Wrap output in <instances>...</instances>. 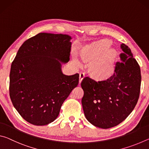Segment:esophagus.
I'll return each mask as SVG.
<instances>
[{"instance_id": "1", "label": "esophagus", "mask_w": 149, "mask_h": 149, "mask_svg": "<svg viewBox=\"0 0 149 149\" xmlns=\"http://www.w3.org/2000/svg\"><path fill=\"white\" fill-rule=\"evenodd\" d=\"M84 77H85V74H84V73H82V72L80 73V74H79V84H81V82L82 81V80L84 78Z\"/></svg>"}]
</instances>
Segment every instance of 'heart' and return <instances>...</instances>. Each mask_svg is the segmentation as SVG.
Listing matches in <instances>:
<instances>
[{"mask_svg": "<svg viewBox=\"0 0 149 149\" xmlns=\"http://www.w3.org/2000/svg\"><path fill=\"white\" fill-rule=\"evenodd\" d=\"M107 48V45L106 43L102 42L99 47L97 48L95 51L90 54H87L84 56L85 58H89L91 56H96V55L99 54L100 53L104 52ZM75 63L77 65H80L81 62L78 60H75ZM113 62H114V55L112 50H110L108 52L107 56H105L102 58L95 60L91 64L90 70L91 72L96 75H107L112 72L113 70Z\"/></svg>", "mask_w": 149, "mask_h": 149, "instance_id": "1", "label": "heart"}]
</instances>
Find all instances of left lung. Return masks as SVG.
Returning a JSON list of instances; mask_svg holds the SVG:
<instances>
[{
    "label": "left lung",
    "instance_id": "8db88e82",
    "mask_svg": "<svg viewBox=\"0 0 149 149\" xmlns=\"http://www.w3.org/2000/svg\"><path fill=\"white\" fill-rule=\"evenodd\" d=\"M121 62L116 64L114 74L108 79L95 81L89 77L81 85L84 91L81 103L85 118L93 125L102 129L122 122L137 104L141 75L139 65L131 49L122 43Z\"/></svg>",
    "mask_w": 149,
    "mask_h": 149
}]
</instances>
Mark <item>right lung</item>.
<instances>
[{
    "label": "right lung",
    "instance_id": "right-lung-1",
    "mask_svg": "<svg viewBox=\"0 0 149 149\" xmlns=\"http://www.w3.org/2000/svg\"><path fill=\"white\" fill-rule=\"evenodd\" d=\"M72 37L40 33L25 41L11 65L10 97L27 122L45 125L58 116L63 102L79 83V74L66 75Z\"/></svg>",
    "mask_w": 149,
    "mask_h": 149
}]
</instances>
